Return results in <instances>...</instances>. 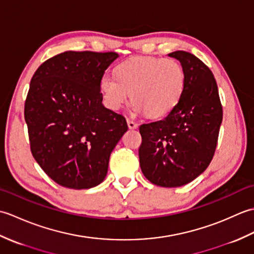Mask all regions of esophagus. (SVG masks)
<instances>
[{
	"label": "esophagus",
	"mask_w": 254,
	"mask_h": 254,
	"mask_svg": "<svg viewBox=\"0 0 254 254\" xmlns=\"http://www.w3.org/2000/svg\"><path fill=\"white\" fill-rule=\"evenodd\" d=\"M127 127L128 128H131V130H133V128H136L137 127V123L132 120V119H127Z\"/></svg>",
	"instance_id": "34e87169"
}]
</instances>
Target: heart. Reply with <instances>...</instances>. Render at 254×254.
<instances>
[{"label": "heart", "mask_w": 254, "mask_h": 254, "mask_svg": "<svg viewBox=\"0 0 254 254\" xmlns=\"http://www.w3.org/2000/svg\"><path fill=\"white\" fill-rule=\"evenodd\" d=\"M185 87V69L171 58L130 59L118 66L117 76L106 73L100 80L105 102L110 109H120L131 95L133 111L146 112L152 118L167 116L174 110Z\"/></svg>", "instance_id": "heart-1"}]
</instances>
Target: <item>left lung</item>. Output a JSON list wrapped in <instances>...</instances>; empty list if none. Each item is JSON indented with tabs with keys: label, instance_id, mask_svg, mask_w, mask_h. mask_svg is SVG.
<instances>
[{
	"label": "left lung",
	"instance_id": "obj_1",
	"mask_svg": "<svg viewBox=\"0 0 254 254\" xmlns=\"http://www.w3.org/2000/svg\"><path fill=\"white\" fill-rule=\"evenodd\" d=\"M168 56L179 60L185 69V91L165 119L139 126L138 156L146 179L156 186L176 188L195 179L212 161L223 107L214 75L198 58L186 51Z\"/></svg>",
	"mask_w": 254,
	"mask_h": 254
}]
</instances>
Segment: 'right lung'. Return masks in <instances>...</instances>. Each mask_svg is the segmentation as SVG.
Returning a JSON list of instances; mask_svg holds the SVG:
<instances>
[{
	"instance_id": "right-lung-1",
	"label": "right lung",
	"mask_w": 254,
	"mask_h": 254,
	"mask_svg": "<svg viewBox=\"0 0 254 254\" xmlns=\"http://www.w3.org/2000/svg\"><path fill=\"white\" fill-rule=\"evenodd\" d=\"M116 52L66 51L45 61L30 80L25 121L30 150L48 177L68 189L98 186L127 120L102 105L100 80Z\"/></svg>"
}]
</instances>
